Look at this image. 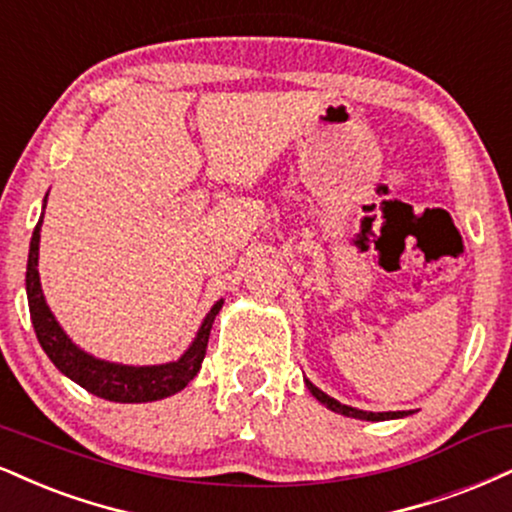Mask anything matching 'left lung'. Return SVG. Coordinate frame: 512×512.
Returning <instances> with one entry per match:
<instances>
[{"mask_svg": "<svg viewBox=\"0 0 512 512\" xmlns=\"http://www.w3.org/2000/svg\"><path fill=\"white\" fill-rule=\"evenodd\" d=\"M307 389L312 391V396H315L319 403L326 405L329 410L338 412V415H346V417H355V420H369V422H381V420H396V417H403L408 415V412H365V410H357V408H350V405H341L338 400L329 398L326 393H322L317 389V386H312L310 381H307Z\"/></svg>", "mask_w": 512, "mask_h": 512, "instance_id": "obj_1", "label": "left lung"}]
</instances>
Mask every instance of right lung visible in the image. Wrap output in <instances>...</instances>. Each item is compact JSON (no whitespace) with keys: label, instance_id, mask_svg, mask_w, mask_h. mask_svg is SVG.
<instances>
[{"label":"right lung","instance_id":"obj_1","mask_svg":"<svg viewBox=\"0 0 512 512\" xmlns=\"http://www.w3.org/2000/svg\"><path fill=\"white\" fill-rule=\"evenodd\" d=\"M40 224L42 217L35 226L33 238H30V252H28V272H26V291H28V307L30 319H33L35 336H38L42 350H45L49 360L59 372L83 386L85 391L95 393L104 400H114V403H150V400H159L171 396V393L186 389L188 381L200 372L202 360L207 353L209 329H212L214 317L221 310V300L212 307L205 322H202L200 331L193 346L186 350V355L178 362H169V365H155V367H126L114 365V362L97 360L71 343V338L61 331L57 319L52 317L49 307L45 303V295L40 288V274H38V250H40Z\"/></svg>","mask_w":512,"mask_h":512}]
</instances>
